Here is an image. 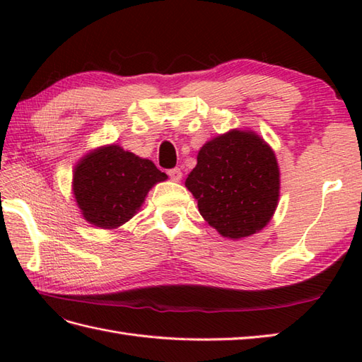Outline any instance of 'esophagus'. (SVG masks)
Wrapping results in <instances>:
<instances>
[{"mask_svg":"<svg viewBox=\"0 0 362 362\" xmlns=\"http://www.w3.org/2000/svg\"><path fill=\"white\" fill-rule=\"evenodd\" d=\"M168 175L171 177V180H174V182H179V180L182 179V171H180L179 168L169 169V171H168Z\"/></svg>","mask_w":362,"mask_h":362,"instance_id":"1","label":"esophagus"}]
</instances>
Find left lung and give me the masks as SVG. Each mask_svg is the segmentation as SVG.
Returning a JSON list of instances; mask_svg holds the SVG:
<instances>
[{
	"label": "left lung",
	"instance_id": "1",
	"mask_svg": "<svg viewBox=\"0 0 362 362\" xmlns=\"http://www.w3.org/2000/svg\"><path fill=\"white\" fill-rule=\"evenodd\" d=\"M185 187L219 235L240 240L259 232L274 216L280 196L279 163L263 138L233 129L202 146Z\"/></svg>",
	"mask_w": 362,
	"mask_h": 362
}]
</instances>
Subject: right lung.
<instances>
[{"label":"right lung","mask_w":362,"mask_h":362,"mask_svg":"<svg viewBox=\"0 0 362 362\" xmlns=\"http://www.w3.org/2000/svg\"><path fill=\"white\" fill-rule=\"evenodd\" d=\"M166 179L151 160L109 144L91 151L76 165L73 194L90 224L117 228L132 219L149 189Z\"/></svg>","instance_id":"1"}]
</instances>
